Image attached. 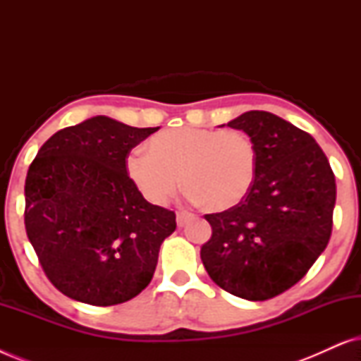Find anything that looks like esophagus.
Returning <instances> with one entry per match:
<instances>
[{
	"instance_id": "esophagus-1",
	"label": "esophagus",
	"mask_w": 361,
	"mask_h": 361,
	"mask_svg": "<svg viewBox=\"0 0 361 361\" xmlns=\"http://www.w3.org/2000/svg\"><path fill=\"white\" fill-rule=\"evenodd\" d=\"M192 219H195V215L190 214V212H185V210L177 212V225H179V226H184L187 221L192 220Z\"/></svg>"
}]
</instances>
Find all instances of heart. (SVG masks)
<instances>
[{"label": "heart", "mask_w": 361, "mask_h": 361, "mask_svg": "<svg viewBox=\"0 0 361 361\" xmlns=\"http://www.w3.org/2000/svg\"><path fill=\"white\" fill-rule=\"evenodd\" d=\"M147 152L126 156L131 184L152 205H166L180 185L205 209L224 212L250 194L258 171V149L241 130L172 128L147 141Z\"/></svg>", "instance_id": "obj_1"}]
</instances>
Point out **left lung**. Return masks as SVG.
Segmentation results:
<instances>
[{
  "instance_id": "left-lung-1",
  "label": "left lung",
  "mask_w": 361,
  "mask_h": 361,
  "mask_svg": "<svg viewBox=\"0 0 361 361\" xmlns=\"http://www.w3.org/2000/svg\"><path fill=\"white\" fill-rule=\"evenodd\" d=\"M226 126L251 136L258 171L241 204L205 215L200 258L226 293L266 300L299 283L327 246L335 176L314 137L273 113L246 111Z\"/></svg>"
}]
</instances>
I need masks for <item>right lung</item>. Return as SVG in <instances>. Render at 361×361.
<instances>
[{
  "instance_id": "add662e5",
  "label": "right lung",
  "mask_w": 361,
  "mask_h": 361,
  "mask_svg": "<svg viewBox=\"0 0 361 361\" xmlns=\"http://www.w3.org/2000/svg\"><path fill=\"white\" fill-rule=\"evenodd\" d=\"M157 130L93 116L49 137L29 166L27 238L49 281L67 298L106 307L151 283L176 214L140 194L125 161Z\"/></svg>"
}]
</instances>
